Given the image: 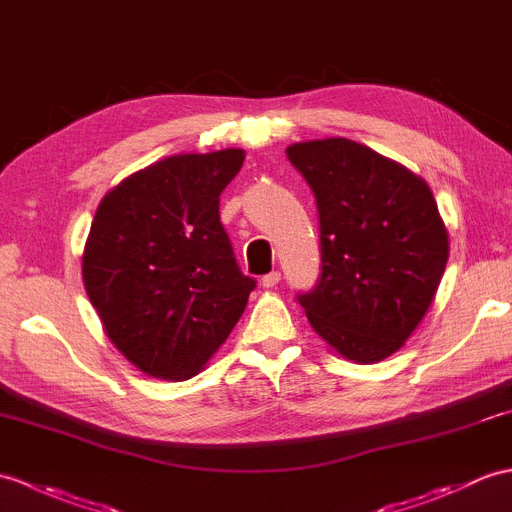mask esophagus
<instances>
[{"instance_id": "esophagus-1", "label": "esophagus", "mask_w": 512, "mask_h": 512, "mask_svg": "<svg viewBox=\"0 0 512 512\" xmlns=\"http://www.w3.org/2000/svg\"><path fill=\"white\" fill-rule=\"evenodd\" d=\"M279 281H281V272L279 270H272V272H268V275L261 277V285H264V288H275Z\"/></svg>"}]
</instances>
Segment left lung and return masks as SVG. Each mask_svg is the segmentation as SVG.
<instances>
[{
    "label": "left lung",
    "mask_w": 512,
    "mask_h": 512,
    "mask_svg": "<svg viewBox=\"0 0 512 512\" xmlns=\"http://www.w3.org/2000/svg\"><path fill=\"white\" fill-rule=\"evenodd\" d=\"M316 196L323 272L299 303L342 358L397 353L430 310L449 233L430 185L406 165L344 137L285 150Z\"/></svg>",
    "instance_id": "left-lung-1"
}]
</instances>
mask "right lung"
<instances>
[{
	"mask_svg": "<svg viewBox=\"0 0 512 512\" xmlns=\"http://www.w3.org/2000/svg\"><path fill=\"white\" fill-rule=\"evenodd\" d=\"M246 152L165 157L104 194L82 281L106 338L141 373L198 375L244 314L255 279L235 264L220 194Z\"/></svg>",
	"mask_w": 512,
	"mask_h": 512,
	"instance_id": "right-lung-1",
	"label": "right lung"
}]
</instances>
